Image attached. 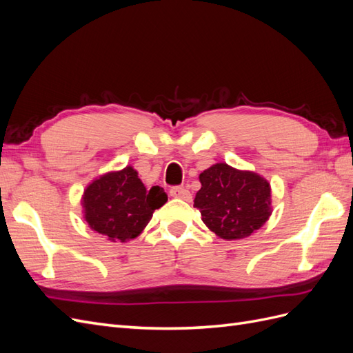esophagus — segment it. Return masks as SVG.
<instances>
[{
	"mask_svg": "<svg viewBox=\"0 0 353 353\" xmlns=\"http://www.w3.org/2000/svg\"><path fill=\"white\" fill-rule=\"evenodd\" d=\"M169 193H170V196L176 197V199H183V200H187V201L191 200V193L185 187H172V188H170Z\"/></svg>",
	"mask_w": 353,
	"mask_h": 353,
	"instance_id": "1",
	"label": "esophagus"
}]
</instances>
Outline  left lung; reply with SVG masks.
<instances>
[{"mask_svg":"<svg viewBox=\"0 0 353 353\" xmlns=\"http://www.w3.org/2000/svg\"><path fill=\"white\" fill-rule=\"evenodd\" d=\"M194 208L206 227L223 240L252 236L271 216V185L261 175L216 163L200 174Z\"/></svg>","mask_w":353,"mask_h":353,"instance_id":"left-lung-1","label":"left lung"}]
</instances>
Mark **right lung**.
I'll return each mask as SVG.
<instances>
[{
	"label": "right lung",
	"instance_id": "add662e5",
	"mask_svg": "<svg viewBox=\"0 0 353 353\" xmlns=\"http://www.w3.org/2000/svg\"><path fill=\"white\" fill-rule=\"evenodd\" d=\"M168 196L160 187L147 191L132 166L104 174L85 188L83 218L91 230L113 243H125L141 234L153 212Z\"/></svg>",
	"mask_w": 353,
	"mask_h": 353
}]
</instances>
